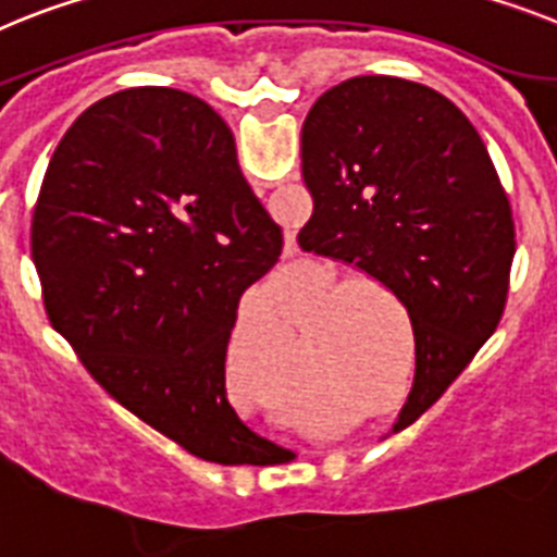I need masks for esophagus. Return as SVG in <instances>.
<instances>
[{
    "mask_svg": "<svg viewBox=\"0 0 557 557\" xmlns=\"http://www.w3.org/2000/svg\"><path fill=\"white\" fill-rule=\"evenodd\" d=\"M287 250H289V253H293V250H296V242L287 239Z\"/></svg>",
    "mask_w": 557,
    "mask_h": 557,
    "instance_id": "34e87169",
    "label": "esophagus"
}]
</instances>
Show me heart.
<instances>
[{
  "label": "heart",
  "mask_w": 557,
  "mask_h": 557,
  "mask_svg": "<svg viewBox=\"0 0 557 557\" xmlns=\"http://www.w3.org/2000/svg\"><path fill=\"white\" fill-rule=\"evenodd\" d=\"M341 278L330 275L321 287L296 304L298 324L337 295ZM358 289L341 293L335 302L318 312L304 332V351L312 374L321 380V397L312 406L366 408L377 411L400 383V344L394 335L388 307L372 296L358 298ZM227 383L245 397L247 406L287 417L298 411V349L270 293L259 289L242 304L231 344H227ZM408 383L397 394L406 403Z\"/></svg>",
  "instance_id": "1"
}]
</instances>
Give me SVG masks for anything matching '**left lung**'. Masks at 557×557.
<instances>
[{"instance_id":"1","label":"left lung","mask_w":557,"mask_h":557,"mask_svg":"<svg viewBox=\"0 0 557 557\" xmlns=\"http://www.w3.org/2000/svg\"><path fill=\"white\" fill-rule=\"evenodd\" d=\"M304 250L349 261L406 304L414 386L392 431L440 400L502 321L516 253L507 194L473 123L414 81L358 75L301 129Z\"/></svg>"}]
</instances>
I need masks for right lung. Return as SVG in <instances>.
Wrapping results in <instances>:
<instances>
[{
  "instance_id": "add662e5",
  "label": "right lung",
  "mask_w": 557,
  "mask_h": 557,
  "mask_svg": "<svg viewBox=\"0 0 557 557\" xmlns=\"http://www.w3.org/2000/svg\"><path fill=\"white\" fill-rule=\"evenodd\" d=\"M30 247L52 326L109 397L206 462H268L227 403L225 355L282 227L206 101L137 87L92 103L52 151Z\"/></svg>"
}]
</instances>
